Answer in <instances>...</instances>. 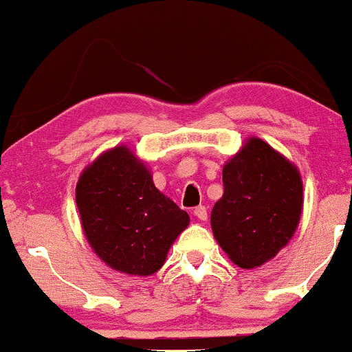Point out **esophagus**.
I'll list each match as a JSON object with an SVG mask.
<instances>
[{"label":"esophagus","mask_w":352,"mask_h":352,"mask_svg":"<svg viewBox=\"0 0 352 352\" xmlns=\"http://www.w3.org/2000/svg\"><path fill=\"white\" fill-rule=\"evenodd\" d=\"M193 215H195L197 218H199V220H201V221H205L207 220V208L204 207V205H199V207H197L195 210H193Z\"/></svg>","instance_id":"34e87169"}]
</instances>
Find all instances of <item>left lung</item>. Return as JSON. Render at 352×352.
Listing matches in <instances>:
<instances>
[{
  "label": "left lung",
  "instance_id": "left-lung-1",
  "mask_svg": "<svg viewBox=\"0 0 352 352\" xmlns=\"http://www.w3.org/2000/svg\"><path fill=\"white\" fill-rule=\"evenodd\" d=\"M302 212L300 170L258 137L223 165V197L212 210L213 236L236 266L252 270L289 243Z\"/></svg>",
  "mask_w": 352,
  "mask_h": 352
}]
</instances>
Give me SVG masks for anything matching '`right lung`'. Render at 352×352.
Listing matches in <instances>:
<instances>
[{
  "mask_svg": "<svg viewBox=\"0 0 352 352\" xmlns=\"http://www.w3.org/2000/svg\"><path fill=\"white\" fill-rule=\"evenodd\" d=\"M76 204L91 248L112 270L132 276L159 272L190 223L127 145L109 148L84 168Z\"/></svg>",
  "mask_w": 352,
  "mask_h": 352,
  "instance_id": "1",
  "label": "right lung"
}]
</instances>
